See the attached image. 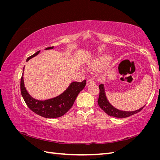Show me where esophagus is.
<instances>
[{"instance_id":"1","label":"esophagus","mask_w":160,"mask_h":160,"mask_svg":"<svg viewBox=\"0 0 160 160\" xmlns=\"http://www.w3.org/2000/svg\"><path fill=\"white\" fill-rule=\"evenodd\" d=\"M95 83V81L93 79H89L88 81H87V85H89L91 84H93Z\"/></svg>"}]
</instances>
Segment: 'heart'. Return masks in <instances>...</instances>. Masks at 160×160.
I'll return each instance as SVG.
<instances>
[{"label":"heart","mask_w":160,"mask_h":160,"mask_svg":"<svg viewBox=\"0 0 160 160\" xmlns=\"http://www.w3.org/2000/svg\"><path fill=\"white\" fill-rule=\"evenodd\" d=\"M111 60V57L108 55H102L97 57L96 59L89 62V67L91 69H98L107 65Z\"/></svg>","instance_id":"obj_1"}]
</instances>
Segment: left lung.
<instances>
[{"mask_svg": "<svg viewBox=\"0 0 160 160\" xmlns=\"http://www.w3.org/2000/svg\"><path fill=\"white\" fill-rule=\"evenodd\" d=\"M99 96L98 99V105L99 107L102 109L108 115L110 116H113L115 118H128L129 116H131L132 115H134L135 113H138L139 111H141L144 106L139 108V109H137L135 111H122L119 110L111 105L107 98V96L105 94V88L103 84H100L99 85Z\"/></svg>", "mask_w": 160, "mask_h": 160, "instance_id": "obj_1", "label": "left lung"}]
</instances>
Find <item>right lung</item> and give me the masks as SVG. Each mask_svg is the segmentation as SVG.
<instances>
[{
    "label": "right lung",
    "instance_id": "right-lung-1",
    "mask_svg": "<svg viewBox=\"0 0 160 160\" xmlns=\"http://www.w3.org/2000/svg\"><path fill=\"white\" fill-rule=\"evenodd\" d=\"M53 47H49L45 50L52 49ZM40 51L27 59V62L37 56ZM21 79V92L22 97L28 108L37 115L46 118H56L65 114L73 105L77 95L83 89L86 81L82 82H71L70 85L62 93L55 98L45 100H38L33 98L28 93L25 88L23 79V72Z\"/></svg>",
    "mask_w": 160,
    "mask_h": 160
}]
</instances>
